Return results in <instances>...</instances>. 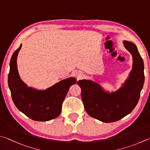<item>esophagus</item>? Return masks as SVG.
Segmentation results:
<instances>
[{
	"instance_id": "34e87169",
	"label": "esophagus",
	"mask_w": 150,
	"mask_h": 150,
	"mask_svg": "<svg viewBox=\"0 0 150 150\" xmlns=\"http://www.w3.org/2000/svg\"><path fill=\"white\" fill-rule=\"evenodd\" d=\"M77 75L78 79H81L83 76V73L82 72H79V73H77Z\"/></svg>"
}]
</instances>
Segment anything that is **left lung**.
Segmentation results:
<instances>
[{"mask_svg":"<svg viewBox=\"0 0 150 150\" xmlns=\"http://www.w3.org/2000/svg\"><path fill=\"white\" fill-rule=\"evenodd\" d=\"M123 42L132 56L133 67L122 88L110 94L92 81L80 80L77 82L87 113L104 122L119 121L131 112L139 100L144 83V62L137 46L127 40Z\"/></svg>","mask_w":150,"mask_h":150,"instance_id":"left-lung-1","label":"left lung"}]
</instances>
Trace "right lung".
I'll use <instances>...</instances> for the list:
<instances>
[{
    "mask_svg": "<svg viewBox=\"0 0 150 150\" xmlns=\"http://www.w3.org/2000/svg\"><path fill=\"white\" fill-rule=\"evenodd\" d=\"M21 47V45L13 53L10 62L8 81L13 102L19 110L33 120L47 121L55 119L61 113L69 87L77 81L74 77L67 78L45 91L27 86L20 79L17 69L16 59Z\"/></svg>",
    "mask_w": 150,
    "mask_h": 150,
    "instance_id": "add662e5",
    "label": "right lung"
}]
</instances>
